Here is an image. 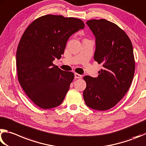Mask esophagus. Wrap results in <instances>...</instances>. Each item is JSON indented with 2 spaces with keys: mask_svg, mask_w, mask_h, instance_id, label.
I'll return each instance as SVG.
<instances>
[{
  "mask_svg": "<svg viewBox=\"0 0 146 146\" xmlns=\"http://www.w3.org/2000/svg\"><path fill=\"white\" fill-rule=\"evenodd\" d=\"M74 77L76 79H80L82 78V76L79 74H77V73H75L74 74Z\"/></svg>",
  "mask_w": 146,
  "mask_h": 146,
  "instance_id": "esophagus-1",
  "label": "esophagus"
}]
</instances>
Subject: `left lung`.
I'll return each instance as SVG.
<instances>
[{
    "instance_id": "obj_1",
    "label": "left lung",
    "mask_w": 146,
    "mask_h": 146,
    "mask_svg": "<svg viewBox=\"0 0 146 146\" xmlns=\"http://www.w3.org/2000/svg\"><path fill=\"white\" fill-rule=\"evenodd\" d=\"M96 38L94 58L103 68L97 78L85 76L83 98L86 106L99 111L116 105L128 91L135 73L132 43L123 30L104 19L86 23Z\"/></svg>"
}]
</instances>
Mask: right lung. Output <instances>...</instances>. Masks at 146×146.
<instances>
[{
  "mask_svg": "<svg viewBox=\"0 0 146 146\" xmlns=\"http://www.w3.org/2000/svg\"><path fill=\"white\" fill-rule=\"evenodd\" d=\"M84 27L81 20L47 15L33 21L23 34L17 51L18 79L40 108H55L65 99L74 74L52 61L61 58L70 36Z\"/></svg>",
  "mask_w": 146,
  "mask_h": 146,
  "instance_id": "1",
  "label": "right lung"
}]
</instances>
